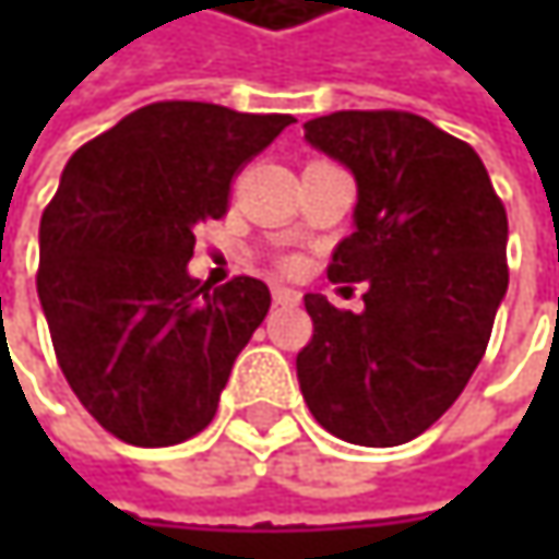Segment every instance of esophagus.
Instances as JSON below:
<instances>
[{"mask_svg": "<svg viewBox=\"0 0 559 559\" xmlns=\"http://www.w3.org/2000/svg\"><path fill=\"white\" fill-rule=\"evenodd\" d=\"M272 294H275V304H281V307H290V304H297V300H300V294H297V290H290V287H275Z\"/></svg>", "mask_w": 559, "mask_h": 559, "instance_id": "1", "label": "esophagus"}]
</instances>
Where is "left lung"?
<instances>
[{
    "instance_id": "8db88e82",
    "label": "left lung",
    "mask_w": 559,
    "mask_h": 559,
    "mask_svg": "<svg viewBox=\"0 0 559 559\" xmlns=\"http://www.w3.org/2000/svg\"><path fill=\"white\" fill-rule=\"evenodd\" d=\"M304 139L356 177L353 233L326 275L369 290L359 313L304 297L313 340L297 382L333 437L397 447L483 362L508 290V216L479 155L420 116L349 109L304 122Z\"/></svg>"
}]
</instances>
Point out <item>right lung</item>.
I'll return each instance as SVG.
<instances>
[{
	"instance_id": "right-lung-1",
	"label": "right lung",
	"mask_w": 559,
	"mask_h": 559,
	"mask_svg": "<svg viewBox=\"0 0 559 559\" xmlns=\"http://www.w3.org/2000/svg\"><path fill=\"white\" fill-rule=\"evenodd\" d=\"M290 122L152 103L60 174L38 233V297L67 385L119 440L170 447L213 420L272 294L246 275L200 284L187 272L193 229L226 213L233 174Z\"/></svg>"
}]
</instances>
